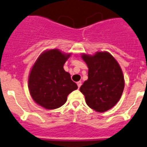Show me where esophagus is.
<instances>
[{"mask_svg":"<svg viewBox=\"0 0 147 147\" xmlns=\"http://www.w3.org/2000/svg\"><path fill=\"white\" fill-rule=\"evenodd\" d=\"M81 85H82V82L81 81H79V82H77V86H78V88H80V86H81Z\"/></svg>","mask_w":147,"mask_h":147,"instance_id":"1","label":"esophagus"}]
</instances>
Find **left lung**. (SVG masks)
Masks as SVG:
<instances>
[{"label":"left lung","mask_w":147,"mask_h":147,"mask_svg":"<svg viewBox=\"0 0 147 147\" xmlns=\"http://www.w3.org/2000/svg\"><path fill=\"white\" fill-rule=\"evenodd\" d=\"M88 66V79L80 87L88 106L96 112H105L120 100L125 87L122 70L118 61L107 51L93 55L82 54Z\"/></svg>","instance_id":"obj_1"}]
</instances>
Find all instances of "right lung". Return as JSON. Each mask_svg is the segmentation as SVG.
<instances>
[{
    "label": "right lung",
    "instance_id": "obj_1",
    "mask_svg": "<svg viewBox=\"0 0 147 147\" xmlns=\"http://www.w3.org/2000/svg\"><path fill=\"white\" fill-rule=\"evenodd\" d=\"M71 54L58 49H50L41 53L30 70L28 87L32 100L45 109L61 107L67 96L78 89L65 71L64 65Z\"/></svg>",
    "mask_w": 147,
    "mask_h": 147
}]
</instances>
